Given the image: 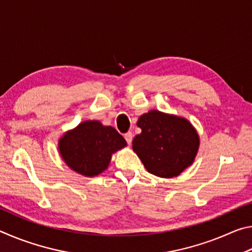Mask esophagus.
Wrapping results in <instances>:
<instances>
[{
    "instance_id": "obj_1",
    "label": "esophagus",
    "mask_w": 252,
    "mask_h": 252,
    "mask_svg": "<svg viewBox=\"0 0 252 252\" xmlns=\"http://www.w3.org/2000/svg\"><path fill=\"white\" fill-rule=\"evenodd\" d=\"M125 139H126V141L127 142V144H131L132 139H133V134H132V132H127V133H126Z\"/></svg>"
}]
</instances>
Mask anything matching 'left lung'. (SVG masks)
<instances>
[{"label": "left lung", "mask_w": 252, "mask_h": 252, "mask_svg": "<svg viewBox=\"0 0 252 252\" xmlns=\"http://www.w3.org/2000/svg\"><path fill=\"white\" fill-rule=\"evenodd\" d=\"M136 126L141 133L133 139L132 149L148 172L173 178L193 163L200 138L188 119L150 110L139 118Z\"/></svg>", "instance_id": "1"}]
</instances>
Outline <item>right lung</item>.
<instances>
[{"mask_svg":"<svg viewBox=\"0 0 252 252\" xmlns=\"http://www.w3.org/2000/svg\"><path fill=\"white\" fill-rule=\"evenodd\" d=\"M58 146L67 167L81 176L93 178L109 168L111 158L126 147V141L114 127L87 120L66 131Z\"/></svg>","mask_w":252,"mask_h":252,"instance_id":"right-lung-1","label":"right lung"}]
</instances>
